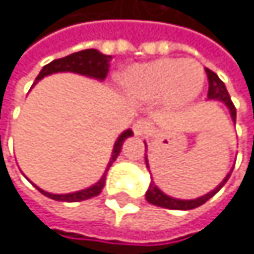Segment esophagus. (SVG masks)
Instances as JSON below:
<instances>
[{
  "mask_svg": "<svg viewBox=\"0 0 254 254\" xmlns=\"http://www.w3.org/2000/svg\"><path fill=\"white\" fill-rule=\"evenodd\" d=\"M132 129H134V132H136V136H145V134L152 132V123H150L148 120H145V118H140V120H137L136 123H134Z\"/></svg>",
  "mask_w": 254,
  "mask_h": 254,
  "instance_id": "1",
  "label": "esophagus"
}]
</instances>
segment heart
I'll return each mask as SVG.
<instances>
[{
	"label": "heart",
	"mask_w": 254,
	"mask_h": 254,
	"mask_svg": "<svg viewBox=\"0 0 254 254\" xmlns=\"http://www.w3.org/2000/svg\"><path fill=\"white\" fill-rule=\"evenodd\" d=\"M205 72L194 60L161 58L134 64L122 75V85L131 98H167L172 104L193 101L204 87Z\"/></svg>",
	"instance_id": "heart-1"
}]
</instances>
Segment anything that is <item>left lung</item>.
<instances>
[{
	"label": "left lung",
	"instance_id": "8db88e82",
	"mask_svg": "<svg viewBox=\"0 0 254 254\" xmlns=\"http://www.w3.org/2000/svg\"><path fill=\"white\" fill-rule=\"evenodd\" d=\"M205 72H207V79H208V93H207L208 99H218V101L224 102V104L228 106V109L231 110V117H232V120H234V123H236V107H234V104H232L231 96H229L226 87H224V83L220 80V77L216 75L213 71H210V69H205ZM145 163H147V156H145ZM147 167H148V163H147ZM231 172L226 175V179H224L213 191H210V193L202 196V197L191 199V201H180V199H174V197L166 196L161 190H158L153 185V183H150V188L147 191L145 197H147V201L150 204L163 207V208H171V210H191V208H196L199 205H202L204 202H207L208 199L213 197L216 193H218V191L223 188L224 183L228 182V179L231 177Z\"/></svg>",
	"mask_w": 254,
	"mask_h": 254
}]
</instances>
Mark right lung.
<instances>
[{"label":"right lung","mask_w":254,"mask_h":254,"mask_svg":"<svg viewBox=\"0 0 254 254\" xmlns=\"http://www.w3.org/2000/svg\"><path fill=\"white\" fill-rule=\"evenodd\" d=\"M110 60L112 57L109 55H102L98 50L95 49H87V50H80V52H75L67 55L64 58H58V60H53L52 63L46 64L42 67V71L39 72V75L36 77V80H41L42 77H46L49 74L53 72H77V74H83V75H88V77H95V79H106V75L109 72V67H110ZM129 136H132V131L128 129L125 131L120 137L117 139L115 145H114V153L112 158H110L109 166H107V171L109 167L112 166V163L117 159L118 153H120L122 145L125 139H128ZM106 171V172H107ZM104 183H106V174L102 175V179L87 190H82V191H77V193H71V194H50L46 193V191L39 190L44 196H47L50 199H55V201H64V202H79V201H87V199H91L98 196L102 188H104Z\"/></svg>","instance_id":"obj_1"}]
</instances>
